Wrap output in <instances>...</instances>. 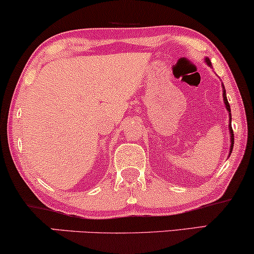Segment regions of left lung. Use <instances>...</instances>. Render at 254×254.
Here are the masks:
<instances>
[{
	"mask_svg": "<svg viewBox=\"0 0 254 254\" xmlns=\"http://www.w3.org/2000/svg\"><path fill=\"white\" fill-rule=\"evenodd\" d=\"M205 62L206 64H207L209 67H212V64H211V61H209V59L208 58H206L205 59ZM223 98H224V103H225V106H226V109L228 111V113L231 112V107H230V105H228V101H227V98H226V92H225V87H224V84H223ZM231 121H232V118H231V113H230V124H231ZM228 129H230V134H231V136H230V139H231V149H230V154L231 153H232V149H233V145H234V134H233V129H232V126H228Z\"/></svg>",
	"mask_w": 254,
	"mask_h": 254,
	"instance_id": "8db88e82",
	"label": "left lung"
}]
</instances>
